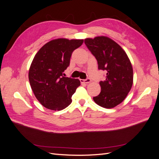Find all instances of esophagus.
Returning <instances> with one entry per match:
<instances>
[{"mask_svg":"<svg viewBox=\"0 0 159 159\" xmlns=\"http://www.w3.org/2000/svg\"><path fill=\"white\" fill-rule=\"evenodd\" d=\"M80 81L81 83H85V84H89L91 82V80L89 78H88L86 80H80Z\"/></svg>","mask_w":159,"mask_h":159,"instance_id":"34e87169","label":"esophagus"}]
</instances>
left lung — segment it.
<instances>
[{
	"label": "left lung",
	"mask_w": 159,
	"mask_h": 159,
	"mask_svg": "<svg viewBox=\"0 0 159 159\" xmlns=\"http://www.w3.org/2000/svg\"><path fill=\"white\" fill-rule=\"evenodd\" d=\"M85 44L98 61V69L106 70V79L101 81L100 93L93 98L99 106L111 109L126 98L133 83V70L126 52L107 36L85 38Z\"/></svg>",
	"instance_id": "left-lung-1"
}]
</instances>
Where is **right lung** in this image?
<instances>
[{
    "label": "right lung",
    "instance_id": "1",
    "mask_svg": "<svg viewBox=\"0 0 159 159\" xmlns=\"http://www.w3.org/2000/svg\"><path fill=\"white\" fill-rule=\"evenodd\" d=\"M83 42V39L52 40L34 57L28 79L35 97L46 108L60 111L71 103V96L80 81L64 77L63 72L70 65L72 52Z\"/></svg>",
    "mask_w": 159,
    "mask_h": 159
}]
</instances>
